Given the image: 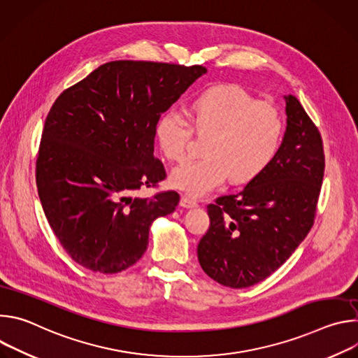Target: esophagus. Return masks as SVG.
Listing matches in <instances>:
<instances>
[{"instance_id": "obj_1", "label": "esophagus", "mask_w": 358, "mask_h": 358, "mask_svg": "<svg viewBox=\"0 0 358 358\" xmlns=\"http://www.w3.org/2000/svg\"><path fill=\"white\" fill-rule=\"evenodd\" d=\"M180 206H181L182 208L191 210V208L198 207V203H196L195 199H192V198H189V196H187V195H182L181 199H180Z\"/></svg>"}]
</instances>
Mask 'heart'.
Segmentation results:
<instances>
[{
    "label": "heart",
    "mask_w": 358,
    "mask_h": 358,
    "mask_svg": "<svg viewBox=\"0 0 358 358\" xmlns=\"http://www.w3.org/2000/svg\"><path fill=\"white\" fill-rule=\"evenodd\" d=\"M188 116L192 127L180 112L167 110L156 136L163 155L180 163L188 157L192 129L210 134L203 147L207 157L184 163L170 176L174 188L195 198L214 191L229 176L235 182L261 176L275 159L283 136L279 110L236 85L202 92L191 101Z\"/></svg>",
    "instance_id": "obj_1"
}]
</instances>
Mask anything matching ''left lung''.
I'll use <instances>...</instances> for the list:
<instances>
[{
    "label": "left lung",
    "instance_id": "left-lung-1",
    "mask_svg": "<svg viewBox=\"0 0 358 358\" xmlns=\"http://www.w3.org/2000/svg\"><path fill=\"white\" fill-rule=\"evenodd\" d=\"M286 131L269 167L241 192L207 207L210 229L198 261L215 282L242 289L279 269L309 234L324 176L320 133L300 101L289 94Z\"/></svg>",
    "mask_w": 358,
    "mask_h": 358
}]
</instances>
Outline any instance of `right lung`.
<instances>
[{
    "mask_svg": "<svg viewBox=\"0 0 358 358\" xmlns=\"http://www.w3.org/2000/svg\"><path fill=\"white\" fill-rule=\"evenodd\" d=\"M206 73L199 65L113 61L55 100L36 185L50 228L76 264L100 273L127 269L145 252L151 224L174 213V191L133 194L166 178L155 157L157 123Z\"/></svg>",
    "mask_w": 358,
    "mask_h": 358,
    "instance_id": "1",
    "label": "right lung"
}]
</instances>
